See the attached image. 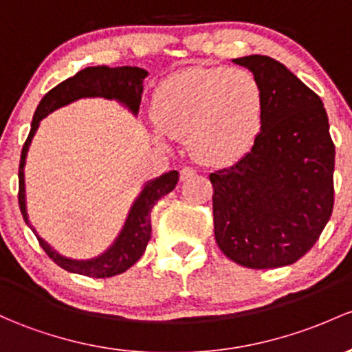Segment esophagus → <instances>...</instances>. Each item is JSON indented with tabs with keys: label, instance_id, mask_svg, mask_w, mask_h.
<instances>
[{
	"label": "esophagus",
	"instance_id": "1",
	"mask_svg": "<svg viewBox=\"0 0 352 352\" xmlns=\"http://www.w3.org/2000/svg\"><path fill=\"white\" fill-rule=\"evenodd\" d=\"M195 169L192 168H188V166H184V168H181V171H179V177H181V181H186L188 177H191V176H195Z\"/></svg>",
	"mask_w": 352,
	"mask_h": 352
}]
</instances>
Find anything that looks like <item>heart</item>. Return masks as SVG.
Here are the masks:
<instances>
[{
    "mask_svg": "<svg viewBox=\"0 0 352 352\" xmlns=\"http://www.w3.org/2000/svg\"><path fill=\"white\" fill-rule=\"evenodd\" d=\"M156 138H188L192 156L206 162L235 160L262 126V92L240 69H191L168 78L153 105Z\"/></svg>",
    "mask_w": 352,
    "mask_h": 352,
    "instance_id": "b5f03b06",
    "label": "heart"
}]
</instances>
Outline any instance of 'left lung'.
Wrapping results in <instances>:
<instances>
[{"label":"left lung","instance_id":"1","mask_svg":"<svg viewBox=\"0 0 352 352\" xmlns=\"http://www.w3.org/2000/svg\"><path fill=\"white\" fill-rule=\"evenodd\" d=\"M262 92V126L252 149L210 175L214 238L230 260L277 268L304 256L334 206V142L322 100L265 55L235 58Z\"/></svg>","mask_w":352,"mask_h":352}]
</instances>
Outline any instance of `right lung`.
Here are the masks:
<instances>
[{
    "label": "right lung",
    "instance_id": "add662e5",
    "mask_svg": "<svg viewBox=\"0 0 352 352\" xmlns=\"http://www.w3.org/2000/svg\"><path fill=\"white\" fill-rule=\"evenodd\" d=\"M147 77V72L139 67H116L111 69L107 65L87 67V69L77 72L74 77L67 78L62 84H58L48 94H45L43 99L40 100L36 107L35 116L32 120V129H30L28 138H26L23 149H21L20 157V190H18V203H20L21 214L26 225L35 232L32 223L28 220L26 213V199H25V161L28 147L32 144V139L35 135L36 129L40 126V120L47 117L50 112L63 105L70 104L84 97H104L109 100H117L134 116H138L139 105H141L142 97V82ZM179 173L169 171L164 175L156 177V179L147 181L132 203L127 220L120 230L119 236L116 238L114 243L107 248L102 255L90 260H72L67 256L60 255L55 252L47 241L35 232L36 238L40 241V247L43 248L45 253L63 270L72 272V274L85 275V277L94 278H105L114 277V275L122 274L127 268L134 265L144 253L147 241L151 240V210L156 205L157 199L171 192L176 188Z\"/></svg>",
    "mask_w": 352,
    "mask_h": 352
}]
</instances>
